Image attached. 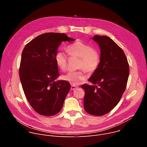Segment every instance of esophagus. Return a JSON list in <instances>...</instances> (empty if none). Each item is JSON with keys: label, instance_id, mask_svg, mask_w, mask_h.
<instances>
[{"label": "esophagus", "instance_id": "1", "mask_svg": "<svg viewBox=\"0 0 147 147\" xmlns=\"http://www.w3.org/2000/svg\"><path fill=\"white\" fill-rule=\"evenodd\" d=\"M77 88H78V87L74 86H71V90H76Z\"/></svg>", "mask_w": 147, "mask_h": 147}]
</instances>
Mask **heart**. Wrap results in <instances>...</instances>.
Listing matches in <instances>:
<instances>
[{
  "label": "heart",
  "mask_w": 147,
  "mask_h": 147,
  "mask_svg": "<svg viewBox=\"0 0 147 147\" xmlns=\"http://www.w3.org/2000/svg\"><path fill=\"white\" fill-rule=\"evenodd\" d=\"M68 53L70 56L80 58L78 68L82 69L85 71L91 73L98 68L100 56L98 53L90 45L82 42L80 40L69 45L67 48ZM55 60L57 66L61 70H65L67 65L68 57L65 52L59 51L56 53ZM86 75L82 71H69L62 76V79L73 86H77L84 81Z\"/></svg>",
  "instance_id": "1"
}]
</instances>
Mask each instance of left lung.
Masks as SVG:
<instances>
[{
	"mask_svg": "<svg viewBox=\"0 0 147 147\" xmlns=\"http://www.w3.org/2000/svg\"><path fill=\"white\" fill-rule=\"evenodd\" d=\"M92 39L100 49V62L88 80L93 85L81 86L85 91L84 108L90 115L102 116L120 101L126 88L129 66L123 51L111 38L94 35Z\"/></svg>",
	"mask_w": 147,
	"mask_h": 147,
	"instance_id": "8db88e82",
	"label": "left lung"
}]
</instances>
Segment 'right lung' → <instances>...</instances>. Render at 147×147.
<instances>
[{"label":"right lung","mask_w":147,"mask_h":147,"mask_svg":"<svg viewBox=\"0 0 147 147\" xmlns=\"http://www.w3.org/2000/svg\"><path fill=\"white\" fill-rule=\"evenodd\" d=\"M74 40L64 33H45L30 41L23 51L20 81L28 102L41 115L53 116L63 105L71 86L65 80L56 81L60 75L55 56L62 42Z\"/></svg>","instance_id":"right-lung-1"}]
</instances>
